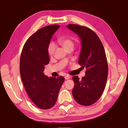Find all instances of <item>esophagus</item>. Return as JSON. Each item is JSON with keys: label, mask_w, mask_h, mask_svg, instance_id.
Segmentation results:
<instances>
[{"label": "esophagus", "mask_w": 128, "mask_h": 128, "mask_svg": "<svg viewBox=\"0 0 128 128\" xmlns=\"http://www.w3.org/2000/svg\"><path fill=\"white\" fill-rule=\"evenodd\" d=\"M70 78V76L69 75H66V76H65V79H66V80L67 79H69Z\"/></svg>", "instance_id": "esophagus-1"}]
</instances>
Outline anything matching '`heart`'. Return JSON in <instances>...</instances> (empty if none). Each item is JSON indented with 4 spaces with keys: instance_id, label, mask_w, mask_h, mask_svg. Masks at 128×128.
Masks as SVG:
<instances>
[{
    "instance_id": "obj_1",
    "label": "heart",
    "mask_w": 128,
    "mask_h": 128,
    "mask_svg": "<svg viewBox=\"0 0 128 128\" xmlns=\"http://www.w3.org/2000/svg\"><path fill=\"white\" fill-rule=\"evenodd\" d=\"M58 42L65 49H66L70 47H74V42L71 38L68 37H62L58 40ZM56 45L54 43L50 42L48 48V52L50 56H52L54 52Z\"/></svg>"
}]
</instances>
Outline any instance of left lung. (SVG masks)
<instances>
[{"label":"left lung","instance_id":"obj_1","mask_svg":"<svg viewBox=\"0 0 128 128\" xmlns=\"http://www.w3.org/2000/svg\"><path fill=\"white\" fill-rule=\"evenodd\" d=\"M79 36L82 49L78 63L86 68L85 76L79 79L73 76L75 86L72 95L78 104L83 106L94 104L102 95L108 75L105 51L100 38L90 28L74 24L66 26Z\"/></svg>","mask_w":128,"mask_h":128}]
</instances>
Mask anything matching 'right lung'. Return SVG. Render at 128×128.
Segmentation results:
<instances>
[{"label": "right lung", "instance_id": "1", "mask_svg": "<svg viewBox=\"0 0 128 128\" xmlns=\"http://www.w3.org/2000/svg\"><path fill=\"white\" fill-rule=\"evenodd\" d=\"M58 24L40 28L26 41L20 58V74L26 92L34 104L41 109L54 105L64 78L48 77L43 71L49 62L48 48Z\"/></svg>", "mask_w": 128, "mask_h": 128}]
</instances>
